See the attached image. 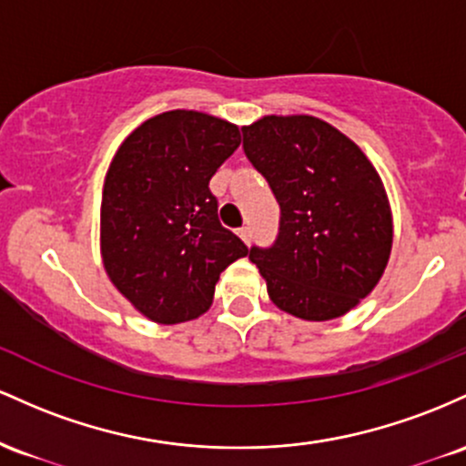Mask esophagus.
<instances>
[{
  "label": "esophagus",
  "instance_id": "obj_1",
  "mask_svg": "<svg viewBox=\"0 0 466 466\" xmlns=\"http://www.w3.org/2000/svg\"><path fill=\"white\" fill-rule=\"evenodd\" d=\"M238 235L244 239V242L248 244V242H250V227H242V228H239V231H238Z\"/></svg>",
  "mask_w": 466,
  "mask_h": 466
}]
</instances>
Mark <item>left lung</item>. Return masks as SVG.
<instances>
[{
    "mask_svg": "<svg viewBox=\"0 0 466 466\" xmlns=\"http://www.w3.org/2000/svg\"><path fill=\"white\" fill-rule=\"evenodd\" d=\"M244 154L279 202V235L248 259L279 310L306 321L343 317L383 277L391 211L368 156L326 120L264 116L242 127Z\"/></svg>",
    "mask_w": 466,
    "mask_h": 466,
    "instance_id": "left-lung-1",
    "label": "left lung"
}]
</instances>
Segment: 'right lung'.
<instances>
[{
	"mask_svg": "<svg viewBox=\"0 0 466 466\" xmlns=\"http://www.w3.org/2000/svg\"><path fill=\"white\" fill-rule=\"evenodd\" d=\"M242 143L228 120L171 109L145 120L109 165L101 202L107 277L140 315L182 323L205 315L219 273L248 248L218 219L208 180Z\"/></svg>",
	"mask_w": 466,
	"mask_h": 466,
	"instance_id": "add662e5",
	"label": "right lung"
}]
</instances>
